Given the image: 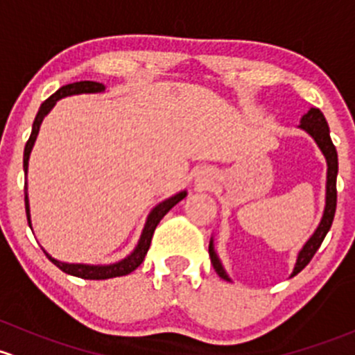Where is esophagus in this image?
I'll return each mask as SVG.
<instances>
[{"label": "esophagus", "instance_id": "obj_1", "mask_svg": "<svg viewBox=\"0 0 355 355\" xmlns=\"http://www.w3.org/2000/svg\"><path fill=\"white\" fill-rule=\"evenodd\" d=\"M210 181H211V174L208 173V171H200L198 176H196V184L207 186Z\"/></svg>", "mask_w": 355, "mask_h": 355}]
</instances>
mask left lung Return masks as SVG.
Here are the masks:
<instances>
[{
	"instance_id": "obj_1",
	"label": "left lung",
	"mask_w": 355,
	"mask_h": 355,
	"mask_svg": "<svg viewBox=\"0 0 355 355\" xmlns=\"http://www.w3.org/2000/svg\"><path fill=\"white\" fill-rule=\"evenodd\" d=\"M299 130L306 131L309 137L313 138L314 144L318 145L321 153H323L324 160H327V184H324V208L323 215L320 218V224L314 229V232L309 236V239L302 244V248L299 250L297 259H295L294 270H292L291 277L297 275L314 257V253L318 251V248L323 243L324 236L331 227V222L335 217V208H337V174H338V157H337V148H335L334 141L330 138V128H328L327 119H324L323 112L318 107H311L308 112H304V116L301 118V124H299ZM208 254H210L211 265H214L215 272L218 273V277L224 280L231 282V277L225 272L224 265H222L220 258H218L217 251H215V243L214 236H211L210 244H208Z\"/></svg>"
}]
</instances>
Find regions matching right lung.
<instances>
[{"label": "right lung", "instance_id": "obj_1", "mask_svg": "<svg viewBox=\"0 0 355 355\" xmlns=\"http://www.w3.org/2000/svg\"><path fill=\"white\" fill-rule=\"evenodd\" d=\"M105 92V87L98 82H90V80H83V82H75V83H68V85H63L61 89H58L56 92L53 94L49 98L42 102L41 107H39L37 116H35L34 124H32V133L31 138H28L27 145H25L24 150V173L27 176L28 173V159H31V152L34 148L35 140H37L39 130H41V124L44 121L47 114L51 112V109L56 105L58 101L64 97H71V96H80V94H102ZM188 191L182 189V191L176 193V195L169 196V198L162 200L160 203H157L155 207L152 208L150 214H148L147 220H145L144 231L140 234V239H138L137 246L135 250L131 251L128 257H124L123 259L116 263H109V265H90V263H67V261H60V259L53 258L46 250L42 248L44 254L54 263L60 270H63L64 273L73 277H78V279H85V280H105V279H114V277H123L131 273L133 270H137L138 266L141 265L144 261L145 254H147L148 248H150L152 243V236L155 227L159 225V222L162 220L164 215L181 202L182 198H186ZM25 210H27V220H28V227L32 229V220H31V202H28V186L25 182Z\"/></svg>", "mask_w": 355, "mask_h": 355}]
</instances>
